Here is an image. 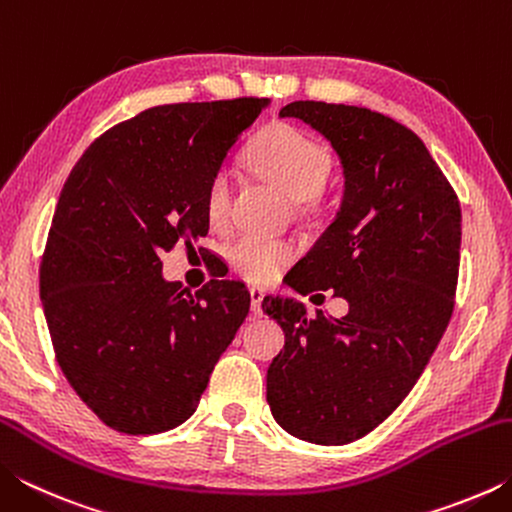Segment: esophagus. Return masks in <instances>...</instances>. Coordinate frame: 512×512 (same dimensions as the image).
I'll list each match as a JSON object with an SVG mask.
<instances>
[{
    "label": "esophagus",
    "mask_w": 512,
    "mask_h": 512,
    "mask_svg": "<svg viewBox=\"0 0 512 512\" xmlns=\"http://www.w3.org/2000/svg\"><path fill=\"white\" fill-rule=\"evenodd\" d=\"M262 302H264V291L250 289V311H253V316H262Z\"/></svg>",
    "instance_id": "34e87169"
}]
</instances>
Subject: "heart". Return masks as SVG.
Listing matches in <instances>:
<instances>
[{"label": "heart", "mask_w": 512, "mask_h": 512, "mask_svg": "<svg viewBox=\"0 0 512 512\" xmlns=\"http://www.w3.org/2000/svg\"><path fill=\"white\" fill-rule=\"evenodd\" d=\"M246 164L277 192L291 198L298 210H316L325 201V178L332 167L327 146L291 124H271L259 133L246 151ZM230 180L225 171H216L205 189V214L212 225H221L228 216ZM230 264L246 280L266 284L275 280L296 250L289 241L239 237L230 246Z\"/></svg>", "instance_id": "b5f03b06"}]
</instances>
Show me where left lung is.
<instances>
[{
  "label": "left lung",
  "mask_w": 512,
  "mask_h": 512,
  "mask_svg": "<svg viewBox=\"0 0 512 512\" xmlns=\"http://www.w3.org/2000/svg\"><path fill=\"white\" fill-rule=\"evenodd\" d=\"M280 117L318 131L341 158V210L287 284L332 291L343 318L266 296L284 350L266 375L275 422L316 445H348L379 427L420 379L454 311L461 203L409 128L368 108L293 101Z\"/></svg>",
  "instance_id": "left-lung-1"
}]
</instances>
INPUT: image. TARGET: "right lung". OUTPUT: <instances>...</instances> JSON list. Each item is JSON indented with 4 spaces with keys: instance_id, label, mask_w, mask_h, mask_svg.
I'll list each match as a JSON object with an SVG mask.
<instances>
[{
    "instance_id": "right-lung-1",
    "label": "right lung",
    "mask_w": 512,
    "mask_h": 512,
    "mask_svg": "<svg viewBox=\"0 0 512 512\" xmlns=\"http://www.w3.org/2000/svg\"><path fill=\"white\" fill-rule=\"evenodd\" d=\"M268 106L244 97L169 103L97 137L60 192L40 264L56 361L110 429L149 436L196 411L250 309L235 280L189 291L162 253L207 235L205 189Z\"/></svg>"
}]
</instances>
